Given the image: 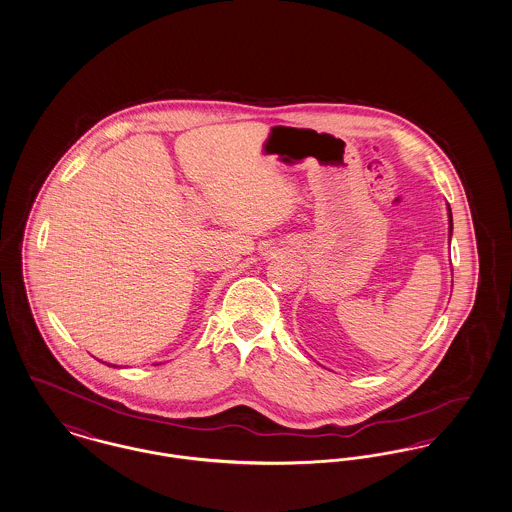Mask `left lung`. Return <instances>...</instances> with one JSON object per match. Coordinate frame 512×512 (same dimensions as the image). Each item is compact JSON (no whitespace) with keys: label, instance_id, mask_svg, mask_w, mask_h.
<instances>
[{"label":"left lung","instance_id":"obj_1","mask_svg":"<svg viewBox=\"0 0 512 512\" xmlns=\"http://www.w3.org/2000/svg\"><path fill=\"white\" fill-rule=\"evenodd\" d=\"M447 210H449V241H451V235H453V216H451V208L447 206Z\"/></svg>","mask_w":512,"mask_h":512}]
</instances>
